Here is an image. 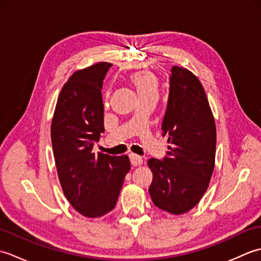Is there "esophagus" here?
Segmentation results:
<instances>
[{"label":"esophagus","mask_w":261,"mask_h":261,"mask_svg":"<svg viewBox=\"0 0 261 261\" xmlns=\"http://www.w3.org/2000/svg\"><path fill=\"white\" fill-rule=\"evenodd\" d=\"M129 157H130V162H131V164L134 165V166H140L141 164H142V157H140V156H138V154H136V153H130L129 154Z\"/></svg>","instance_id":"34e87169"}]
</instances>
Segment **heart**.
Segmentation results:
<instances>
[{"mask_svg": "<svg viewBox=\"0 0 261 261\" xmlns=\"http://www.w3.org/2000/svg\"><path fill=\"white\" fill-rule=\"evenodd\" d=\"M131 82L134 83L140 97L158 95V80L152 73L138 71V73H135L131 76Z\"/></svg>", "mask_w": 261, "mask_h": 261, "instance_id": "obj_1", "label": "heart"}]
</instances>
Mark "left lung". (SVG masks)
<instances>
[{
	"instance_id": "left-lung-1",
	"label": "left lung",
	"mask_w": 261,
	"mask_h": 261,
	"mask_svg": "<svg viewBox=\"0 0 261 261\" xmlns=\"http://www.w3.org/2000/svg\"><path fill=\"white\" fill-rule=\"evenodd\" d=\"M168 136L167 157L150 158L149 193L153 204L170 214H184L206 192L215 165L216 129L206 94L191 70L174 66L167 110L162 124Z\"/></svg>"
}]
</instances>
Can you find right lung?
Returning <instances> with one entry per match:
<instances>
[{"instance_id": "right-lung-1", "label": "right lung", "mask_w": 261, "mask_h": 261, "mask_svg": "<svg viewBox=\"0 0 261 261\" xmlns=\"http://www.w3.org/2000/svg\"><path fill=\"white\" fill-rule=\"evenodd\" d=\"M110 63H97L71 75L57 99L51 121V143L64 195L77 212L99 218L115 206L129 157L93 152L104 132L101 90Z\"/></svg>"}]
</instances>
